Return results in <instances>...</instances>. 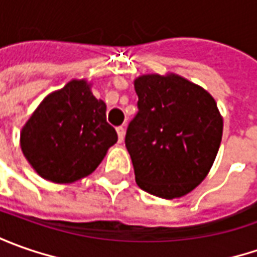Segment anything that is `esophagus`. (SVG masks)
<instances>
[{
	"label": "esophagus",
	"mask_w": 257,
	"mask_h": 257,
	"mask_svg": "<svg viewBox=\"0 0 257 257\" xmlns=\"http://www.w3.org/2000/svg\"><path fill=\"white\" fill-rule=\"evenodd\" d=\"M124 134H125V128H124L123 125H120V127H117V136H118V142H120V143L123 142Z\"/></svg>",
	"instance_id": "1"
}]
</instances>
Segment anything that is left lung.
<instances>
[{
  "instance_id": "1",
  "label": "left lung",
  "mask_w": 257,
  "mask_h": 257,
  "mask_svg": "<svg viewBox=\"0 0 257 257\" xmlns=\"http://www.w3.org/2000/svg\"><path fill=\"white\" fill-rule=\"evenodd\" d=\"M139 113L125 147L136 183L162 199H177L206 179L217 156L223 117L212 94L182 75L143 74L134 80Z\"/></svg>"
}]
</instances>
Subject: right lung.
I'll list each match as a JSON object with an SVG mask.
<instances>
[{
	"mask_svg": "<svg viewBox=\"0 0 257 257\" xmlns=\"http://www.w3.org/2000/svg\"><path fill=\"white\" fill-rule=\"evenodd\" d=\"M105 110L85 78L71 80L50 93L20 133L27 162L38 176L58 184L90 176L117 142Z\"/></svg>",
	"mask_w": 257,
	"mask_h": 257,
	"instance_id": "right-lung-1",
	"label": "right lung"
}]
</instances>
